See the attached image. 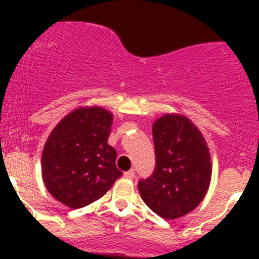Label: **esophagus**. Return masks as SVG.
<instances>
[{
	"instance_id": "esophagus-1",
	"label": "esophagus",
	"mask_w": 259,
	"mask_h": 259,
	"mask_svg": "<svg viewBox=\"0 0 259 259\" xmlns=\"http://www.w3.org/2000/svg\"><path fill=\"white\" fill-rule=\"evenodd\" d=\"M123 175H124V178H127V179H134V178H135V170L125 171Z\"/></svg>"
}]
</instances>
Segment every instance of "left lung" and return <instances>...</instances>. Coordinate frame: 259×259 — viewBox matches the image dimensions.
Wrapping results in <instances>:
<instances>
[{
	"label": "left lung",
	"mask_w": 259,
	"mask_h": 259,
	"mask_svg": "<svg viewBox=\"0 0 259 259\" xmlns=\"http://www.w3.org/2000/svg\"><path fill=\"white\" fill-rule=\"evenodd\" d=\"M155 170L139 182V192L150 210L168 221L194 210L206 196L211 158L202 134L180 114H164L153 123Z\"/></svg>",
	"instance_id": "obj_1"
}]
</instances>
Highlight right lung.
Returning <instances> with one entry per match:
<instances>
[{
    "label": "right lung",
    "instance_id": "add662e5",
    "mask_svg": "<svg viewBox=\"0 0 259 259\" xmlns=\"http://www.w3.org/2000/svg\"><path fill=\"white\" fill-rule=\"evenodd\" d=\"M114 115L100 106L77 107L53 128L41 155L48 192L70 209L101 198L122 176L107 144Z\"/></svg>",
    "mask_w": 259,
    "mask_h": 259
}]
</instances>
